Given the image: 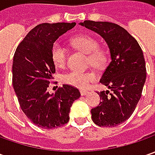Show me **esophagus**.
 <instances>
[{"mask_svg":"<svg viewBox=\"0 0 155 155\" xmlns=\"http://www.w3.org/2000/svg\"><path fill=\"white\" fill-rule=\"evenodd\" d=\"M87 93H88V91H84V90H81L80 91V94L82 95V96L85 95V94H87Z\"/></svg>","mask_w":155,"mask_h":155,"instance_id":"esophagus-1","label":"esophagus"}]
</instances>
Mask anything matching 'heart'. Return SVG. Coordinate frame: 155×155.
I'll return each mask as SVG.
<instances>
[{"instance_id": "b5f03b06", "label": "heart", "mask_w": 155, "mask_h": 155, "mask_svg": "<svg viewBox=\"0 0 155 155\" xmlns=\"http://www.w3.org/2000/svg\"><path fill=\"white\" fill-rule=\"evenodd\" d=\"M71 43L78 50L88 53V63L93 66H102L108 60L106 51L99 46L98 41L91 35H78L71 39ZM51 58L54 65L62 68L66 63V50L59 41H55L51 47ZM97 79L93 71H71L62 76V81L69 85L84 89Z\"/></svg>"}]
</instances>
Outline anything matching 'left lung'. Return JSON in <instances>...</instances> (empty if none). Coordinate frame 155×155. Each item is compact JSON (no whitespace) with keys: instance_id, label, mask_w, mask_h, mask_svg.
Segmentation results:
<instances>
[{"instance_id":"1","label":"left lung","mask_w":155,"mask_h":155,"mask_svg":"<svg viewBox=\"0 0 155 155\" xmlns=\"http://www.w3.org/2000/svg\"><path fill=\"white\" fill-rule=\"evenodd\" d=\"M82 26L99 33L110 47L111 62L100 82V104L91 109V119L100 127H116L127 121L136 108L145 84L146 63L137 40L126 29L107 21H84Z\"/></svg>"}]
</instances>
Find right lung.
Returning <instances> with one entry per match:
<instances>
[{
	"instance_id": "add662e5",
	"label": "right lung",
	"mask_w": 155,
	"mask_h": 155,
	"mask_svg": "<svg viewBox=\"0 0 155 155\" xmlns=\"http://www.w3.org/2000/svg\"><path fill=\"white\" fill-rule=\"evenodd\" d=\"M76 23H43L33 28L18 45L13 60V86L21 110L38 127L58 128L70 120V110L80 92L64 84L54 95L48 92L55 73L51 45Z\"/></svg>"
}]
</instances>
